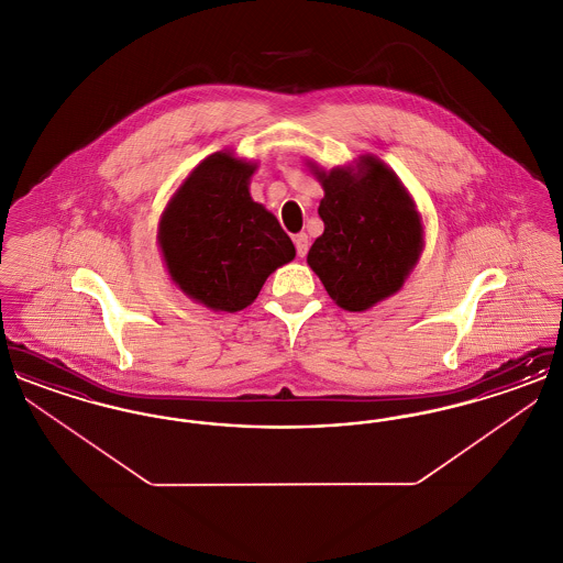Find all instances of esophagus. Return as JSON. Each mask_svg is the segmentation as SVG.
I'll return each instance as SVG.
<instances>
[{
	"instance_id": "34e87169",
	"label": "esophagus",
	"mask_w": 563,
	"mask_h": 563,
	"mask_svg": "<svg viewBox=\"0 0 563 563\" xmlns=\"http://www.w3.org/2000/svg\"><path fill=\"white\" fill-rule=\"evenodd\" d=\"M295 249H297L299 257H303L308 253V236L306 234H297L295 236Z\"/></svg>"
}]
</instances>
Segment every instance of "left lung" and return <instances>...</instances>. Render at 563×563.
<instances>
[{"mask_svg":"<svg viewBox=\"0 0 563 563\" xmlns=\"http://www.w3.org/2000/svg\"><path fill=\"white\" fill-rule=\"evenodd\" d=\"M306 164L324 191V232L308 251V266L329 297L363 312L399 294L424 251V225L397 173L372 154L331 170Z\"/></svg>","mask_w":563,"mask_h":563,"instance_id":"1","label":"left lung"}]
</instances>
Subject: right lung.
<instances>
[{"mask_svg": "<svg viewBox=\"0 0 563 563\" xmlns=\"http://www.w3.org/2000/svg\"><path fill=\"white\" fill-rule=\"evenodd\" d=\"M257 162L214 152L189 170L158 223L162 262L175 287L214 312L255 301L274 269L295 257L291 239L251 198Z\"/></svg>", "mask_w": 563, "mask_h": 563, "instance_id": "right-lung-1", "label": "right lung"}]
</instances>
